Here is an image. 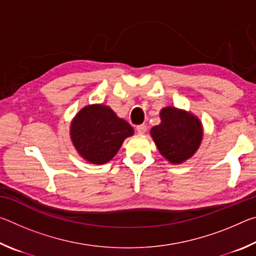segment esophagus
<instances>
[{
  "label": "esophagus",
  "mask_w": 256,
  "mask_h": 256,
  "mask_svg": "<svg viewBox=\"0 0 256 256\" xmlns=\"http://www.w3.org/2000/svg\"><path fill=\"white\" fill-rule=\"evenodd\" d=\"M146 125H144V124H141V125H138L136 126V132H138V134H144L146 133Z\"/></svg>",
  "instance_id": "obj_1"
}]
</instances>
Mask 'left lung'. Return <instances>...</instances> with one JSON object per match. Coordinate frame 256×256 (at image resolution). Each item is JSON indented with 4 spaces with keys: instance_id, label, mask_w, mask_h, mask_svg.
<instances>
[{
    "instance_id": "obj_1",
    "label": "left lung",
    "mask_w": 256,
    "mask_h": 256,
    "mask_svg": "<svg viewBox=\"0 0 256 256\" xmlns=\"http://www.w3.org/2000/svg\"><path fill=\"white\" fill-rule=\"evenodd\" d=\"M160 124L150 130L160 154L172 164L190 159L200 148L203 125L193 112L174 106L164 107L159 112Z\"/></svg>"
}]
</instances>
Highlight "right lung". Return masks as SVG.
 Instances as JSON below:
<instances>
[{
    "label": "right lung",
    "instance_id": "obj_1",
    "mask_svg": "<svg viewBox=\"0 0 256 256\" xmlns=\"http://www.w3.org/2000/svg\"><path fill=\"white\" fill-rule=\"evenodd\" d=\"M133 134L131 125L104 104L81 108L70 124L73 146L81 158L94 164L110 162L125 138Z\"/></svg>",
    "mask_w": 256,
    "mask_h": 256
}]
</instances>
